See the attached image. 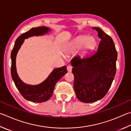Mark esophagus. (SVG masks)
Instances as JSON below:
<instances>
[{"mask_svg": "<svg viewBox=\"0 0 131 131\" xmlns=\"http://www.w3.org/2000/svg\"><path fill=\"white\" fill-rule=\"evenodd\" d=\"M67 69L68 72H71V71H72V67L71 66H68L67 67Z\"/></svg>", "mask_w": 131, "mask_h": 131, "instance_id": "esophagus-1", "label": "esophagus"}]
</instances>
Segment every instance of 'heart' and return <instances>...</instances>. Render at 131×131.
Wrapping results in <instances>:
<instances>
[{"instance_id":"b5f03b06","label":"heart","mask_w":131,"mask_h":131,"mask_svg":"<svg viewBox=\"0 0 131 131\" xmlns=\"http://www.w3.org/2000/svg\"><path fill=\"white\" fill-rule=\"evenodd\" d=\"M96 41L95 39L93 37L81 36L76 39L73 44V48L76 49L82 46V50L84 52H87L92 50L96 45Z\"/></svg>"}]
</instances>
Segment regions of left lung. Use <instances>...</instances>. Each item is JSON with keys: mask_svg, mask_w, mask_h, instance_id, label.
<instances>
[{"mask_svg": "<svg viewBox=\"0 0 131 131\" xmlns=\"http://www.w3.org/2000/svg\"><path fill=\"white\" fill-rule=\"evenodd\" d=\"M101 40L97 51L81 58L75 56L71 60L74 75L73 87L76 97L83 103L100 100L107 94L114 79L117 58L112 39L99 27Z\"/></svg>", "mask_w": 131, "mask_h": 131, "instance_id": "8db88e82", "label": "left lung"}]
</instances>
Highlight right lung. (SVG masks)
Wrapping results in <instances>:
<instances>
[{
  "mask_svg": "<svg viewBox=\"0 0 131 131\" xmlns=\"http://www.w3.org/2000/svg\"><path fill=\"white\" fill-rule=\"evenodd\" d=\"M50 28L38 27L32 28L26 33L21 34L15 41L11 54V76L19 92L25 99L35 103H42L47 101L53 94L56 83L67 73V67L63 66L54 69L46 79L38 85H32L23 83L19 78L16 72V57L17 53L23 43L24 39L34 36H40L50 31Z\"/></svg>",
  "mask_w": 131,
  "mask_h": 131,
  "instance_id": "obj_1",
  "label": "right lung"
}]
</instances>
